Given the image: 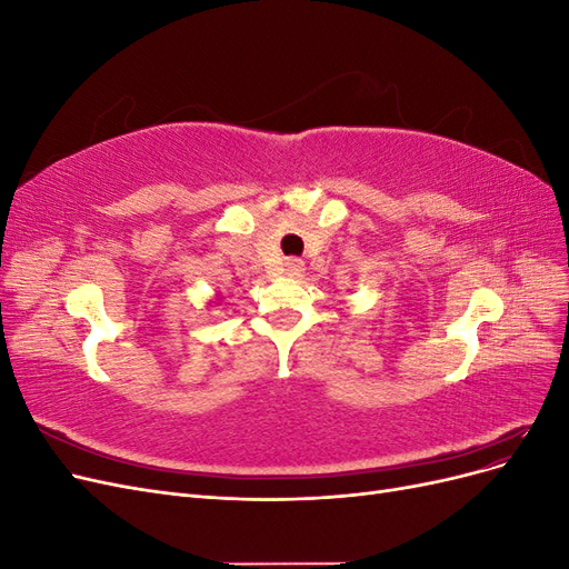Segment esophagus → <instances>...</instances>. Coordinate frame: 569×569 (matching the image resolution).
I'll return each instance as SVG.
<instances>
[{
  "mask_svg": "<svg viewBox=\"0 0 569 569\" xmlns=\"http://www.w3.org/2000/svg\"><path fill=\"white\" fill-rule=\"evenodd\" d=\"M301 270H303L301 258H287V261H284V272L287 274H299Z\"/></svg>",
  "mask_w": 569,
  "mask_h": 569,
  "instance_id": "1",
  "label": "esophagus"
}]
</instances>
